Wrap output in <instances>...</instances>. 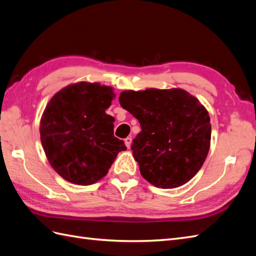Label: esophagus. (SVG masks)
<instances>
[{"label":"esophagus","mask_w":256,"mask_h":256,"mask_svg":"<svg viewBox=\"0 0 256 256\" xmlns=\"http://www.w3.org/2000/svg\"><path fill=\"white\" fill-rule=\"evenodd\" d=\"M131 142H132V138H131L130 136H128V138H125V144H126V146H127V148H129V147H130Z\"/></svg>","instance_id":"34e87169"}]
</instances>
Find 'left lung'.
<instances>
[{
  "instance_id": "left-lung-1",
  "label": "left lung",
  "mask_w": 256,
  "mask_h": 256,
  "mask_svg": "<svg viewBox=\"0 0 256 256\" xmlns=\"http://www.w3.org/2000/svg\"><path fill=\"white\" fill-rule=\"evenodd\" d=\"M122 109L140 122L131 150L145 180L162 189L188 182L202 168L210 146L208 112L184 90H125Z\"/></svg>"
}]
</instances>
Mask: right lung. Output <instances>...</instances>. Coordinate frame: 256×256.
<instances>
[{"mask_svg":"<svg viewBox=\"0 0 256 256\" xmlns=\"http://www.w3.org/2000/svg\"><path fill=\"white\" fill-rule=\"evenodd\" d=\"M109 86L80 82L52 97L40 120V141L51 166L64 180L88 186L104 177L118 154L126 150L114 136V118L106 110Z\"/></svg>","mask_w":256,"mask_h":256,"instance_id":"right-lung-1","label":"right lung"}]
</instances>
